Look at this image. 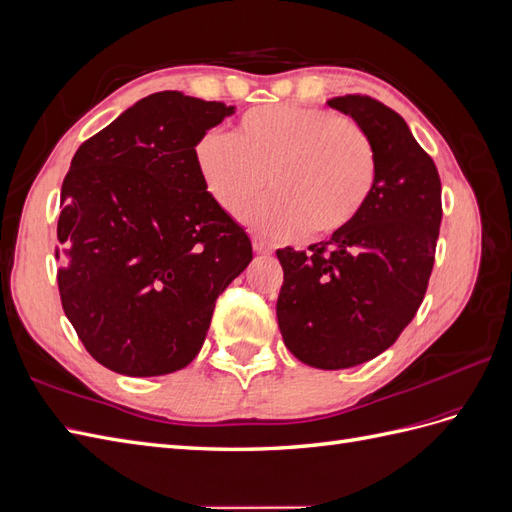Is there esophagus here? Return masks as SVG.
Wrapping results in <instances>:
<instances>
[{
  "label": "esophagus",
  "mask_w": 512,
  "mask_h": 512,
  "mask_svg": "<svg viewBox=\"0 0 512 512\" xmlns=\"http://www.w3.org/2000/svg\"><path fill=\"white\" fill-rule=\"evenodd\" d=\"M254 252L256 254H271L273 252V245L269 241H265V239L254 237Z\"/></svg>",
  "instance_id": "esophagus-1"
}]
</instances>
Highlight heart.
<instances>
[{
  "instance_id": "heart-1",
  "label": "heart",
  "mask_w": 512,
  "mask_h": 512,
  "mask_svg": "<svg viewBox=\"0 0 512 512\" xmlns=\"http://www.w3.org/2000/svg\"><path fill=\"white\" fill-rule=\"evenodd\" d=\"M205 192L239 215L267 185L250 213L258 232L290 239L309 228L335 235L363 213L376 188L378 153L359 121L329 108L262 104L245 111L228 136L205 132L194 145Z\"/></svg>"
}]
</instances>
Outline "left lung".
I'll list each match as a JSON object with an SVG mask.
<instances>
[{"label":"left lung","instance_id":"8db88e82","mask_svg":"<svg viewBox=\"0 0 512 512\" xmlns=\"http://www.w3.org/2000/svg\"><path fill=\"white\" fill-rule=\"evenodd\" d=\"M374 141L378 179L346 230L297 252L277 250V322L305 365L346 369L391 348L421 307L436 258L442 185L429 153L393 108L361 94L329 100Z\"/></svg>","mask_w":512,"mask_h":512}]
</instances>
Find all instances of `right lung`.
Instances as JSON below:
<instances>
[{"mask_svg":"<svg viewBox=\"0 0 512 512\" xmlns=\"http://www.w3.org/2000/svg\"><path fill=\"white\" fill-rule=\"evenodd\" d=\"M235 106L158 91L76 149L61 185L57 286L94 359L123 376L194 361L252 241L213 203L194 145Z\"/></svg>","mask_w":512,"mask_h":512,"instance_id":"right-lung-1","label":"right lung"}]
</instances>
